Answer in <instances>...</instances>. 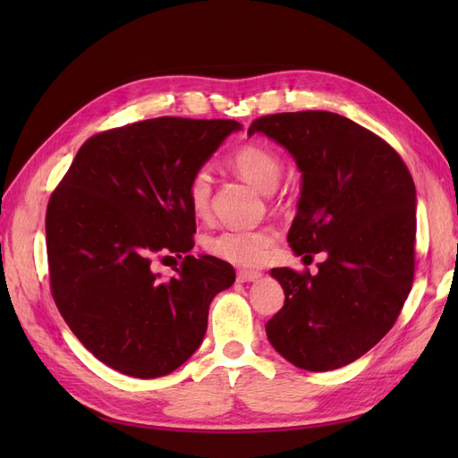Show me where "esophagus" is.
Segmentation results:
<instances>
[{"mask_svg":"<svg viewBox=\"0 0 458 458\" xmlns=\"http://www.w3.org/2000/svg\"><path fill=\"white\" fill-rule=\"evenodd\" d=\"M237 279H239V283H256L258 279H261V273L241 269V271L237 273Z\"/></svg>","mask_w":458,"mask_h":458,"instance_id":"1","label":"esophagus"}]
</instances>
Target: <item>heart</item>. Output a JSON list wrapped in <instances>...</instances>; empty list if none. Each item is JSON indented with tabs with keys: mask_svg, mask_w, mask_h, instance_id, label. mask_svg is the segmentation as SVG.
I'll return each instance as SVG.
<instances>
[{
	"mask_svg": "<svg viewBox=\"0 0 458 458\" xmlns=\"http://www.w3.org/2000/svg\"><path fill=\"white\" fill-rule=\"evenodd\" d=\"M229 164L248 183L263 192L273 191L283 174V160L279 155L261 143L239 147L231 155ZM187 200L197 217L208 216L212 202L210 172L199 170L192 174L187 185ZM275 237L276 234L271 229H224L206 237L204 248L212 256L231 261L234 266H259L273 246Z\"/></svg>",
	"mask_w": 458,
	"mask_h": 458,
	"instance_id": "heart-1",
	"label": "heart"
}]
</instances>
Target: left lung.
Returning <instances> with one entry per match:
<instances>
[{"mask_svg": "<svg viewBox=\"0 0 458 458\" xmlns=\"http://www.w3.org/2000/svg\"><path fill=\"white\" fill-rule=\"evenodd\" d=\"M284 147L301 174L288 244L325 252L318 273L271 269L284 306L266 325L273 348L311 372L353 363L395 323L411 293L417 191L405 162L350 118L306 110L261 116L248 135Z\"/></svg>", "mask_w": 458, "mask_h": 458, "instance_id": "1", "label": "left lung"}]
</instances>
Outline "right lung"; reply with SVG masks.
Here are the masks:
<instances>
[{
	"label": "right lung",
	"mask_w": 458,
	"mask_h": 458,
	"mask_svg": "<svg viewBox=\"0 0 458 458\" xmlns=\"http://www.w3.org/2000/svg\"><path fill=\"white\" fill-rule=\"evenodd\" d=\"M234 120L162 116L93 135L47 204L51 293L99 361L135 378H158L199 350L208 310L234 283L227 261L189 252L192 174L212 158ZM157 257H183L175 277Z\"/></svg>",
	"instance_id": "1"
}]
</instances>
